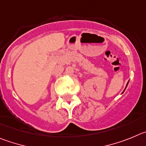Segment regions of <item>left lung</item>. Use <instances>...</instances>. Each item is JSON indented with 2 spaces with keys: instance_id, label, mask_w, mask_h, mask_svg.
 Returning <instances> with one entry per match:
<instances>
[{
  "instance_id": "left-lung-1",
  "label": "left lung",
  "mask_w": 146,
  "mask_h": 146,
  "mask_svg": "<svg viewBox=\"0 0 146 146\" xmlns=\"http://www.w3.org/2000/svg\"><path fill=\"white\" fill-rule=\"evenodd\" d=\"M127 84H128V83H127ZM127 86H126V88H127ZM125 88V89H126ZM124 90H125V89H124Z\"/></svg>"
}]
</instances>
